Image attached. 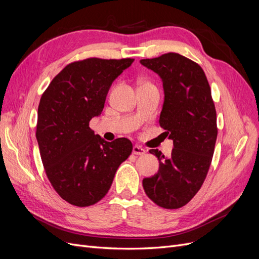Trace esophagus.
<instances>
[{
  "label": "esophagus",
  "instance_id": "obj_1",
  "mask_svg": "<svg viewBox=\"0 0 259 259\" xmlns=\"http://www.w3.org/2000/svg\"><path fill=\"white\" fill-rule=\"evenodd\" d=\"M133 153L136 154V155H143L146 153V150L144 148H142L140 146H134L133 147Z\"/></svg>",
  "mask_w": 259,
  "mask_h": 259
}]
</instances>
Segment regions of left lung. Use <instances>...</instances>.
I'll return each instance as SVG.
<instances>
[{"label": "left lung", "mask_w": 259, "mask_h": 259, "mask_svg": "<svg viewBox=\"0 0 259 259\" xmlns=\"http://www.w3.org/2000/svg\"><path fill=\"white\" fill-rule=\"evenodd\" d=\"M140 64L161 77L164 103L159 122L174 144L168 158L158 149L149 150L160 166L155 175L144 178L143 186L156 205L179 208L200 190L214 154L217 124L210 88L203 69L179 54Z\"/></svg>", "instance_id": "obj_1"}]
</instances>
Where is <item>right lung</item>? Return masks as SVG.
<instances>
[{
  "mask_svg": "<svg viewBox=\"0 0 259 259\" xmlns=\"http://www.w3.org/2000/svg\"><path fill=\"white\" fill-rule=\"evenodd\" d=\"M134 59L88 58L66 66L43 93L37 109L36 140L45 173L60 197L85 207L103 199L133 145L109 143L90 121L103 111L113 81Z\"/></svg>",
  "mask_w": 259,
  "mask_h": 259,
  "instance_id": "1",
  "label": "right lung"
}]
</instances>
